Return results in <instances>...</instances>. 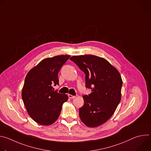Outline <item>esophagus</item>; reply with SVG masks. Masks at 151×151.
I'll list each match as a JSON object with an SVG mask.
<instances>
[{
	"label": "esophagus",
	"mask_w": 151,
	"mask_h": 151,
	"mask_svg": "<svg viewBox=\"0 0 151 151\" xmlns=\"http://www.w3.org/2000/svg\"><path fill=\"white\" fill-rule=\"evenodd\" d=\"M68 96H69V97L70 98V99H74L76 96H72V95H71V94H69L68 95Z\"/></svg>",
	"instance_id": "esophagus-1"
}]
</instances>
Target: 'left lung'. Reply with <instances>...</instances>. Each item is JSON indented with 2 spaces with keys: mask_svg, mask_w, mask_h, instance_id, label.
Here are the masks:
<instances>
[{
  "mask_svg": "<svg viewBox=\"0 0 151 151\" xmlns=\"http://www.w3.org/2000/svg\"><path fill=\"white\" fill-rule=\"evenodd\" d=\"M85 74V87L90 94L83 96L79 108L82 122L90 127L105 123L114 114L121 99L122 81L118 70L106 59L93 55L70 58Z\"/></svg>",
  "mask_w": 151,
  "mask_h": 151,
  "instance_id": "obj_1",
  "label": "left lung"
}]
</instances>
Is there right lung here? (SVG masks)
<instances>
[{
	"instance_id": "1",
	"label": "right lung",
	"mask_w": 151,
	"mask_h": 151,
	"mask_svg": "<svg viewBox=\"0 0 151 151\" xmlns=\"http://www.w3.org/2000/svg\"><path fill=\"white\" fill-rule=\"evenodd\" d=\"M70 55H58L42 60L27 74L22 90V99L30 116L37 123L50 125L60 114L68 96L54 91L58 85V73Z\"/></svg>"
}]
</instances>
